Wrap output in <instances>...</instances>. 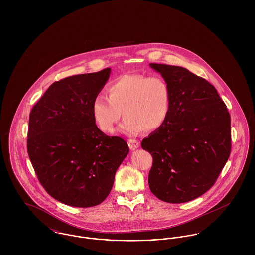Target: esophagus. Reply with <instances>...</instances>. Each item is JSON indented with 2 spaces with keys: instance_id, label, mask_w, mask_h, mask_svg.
Here are the masks:
<instances>
[{
  "instance_id": "obj_1",
  "label": "esophagus",
  "mask_w": 255,
  "mask_h": 255,
  "mask_svg": "<svg viewBox=\"0 0 255 255\" xmlns=\"http://www.w3.org/2000/svg\"><path fill=\"white\" fill-rule=\"evenodd\" d=\"M128 146H129L130 150H135L139 147V142L135 139H129L128 140Z\"/></svg>"
}]
</instances>
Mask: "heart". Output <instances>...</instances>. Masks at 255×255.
I'll list each match as a JSON object with an SVG mask.
<instances>
[{
    "label": "heart",
    "mask_w": 255,
    "mask_h": 255,
    "mask_svg": "<svg viewBox=\"0 0 255 255\" xmlns=\"http://www.w3.org/2000/svg\"><path fill=\"white\" fill-rule=\"evenodd\" d=\"M108 97L98 95L91 106L95 125L104 132L115 130L123 113L127 117L121 131L134 136L149 128L158 129L166 123L172 105L171 89L161 76L126 73L114 79Z\"/></svg>",
    "instance_id": "obj_1"
}]
</instances>
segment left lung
Listing matches in <instances>:
<instances>
[{"instance_id": "left-lung-1", "label": "left lung", "mask_w": 255, "mask_h": 255, "mask_svg": "<svg viewBox=\"0 0 255 255\" xmlns=\"http://www.w3.org/2000/svg\"><path fill=\"white\" fill-rule=\"evenodd\" d=\"M168 82L172 105L166 123L141 147L153 157L148 183L160 200H193L216 182L231 153V117L216 88L179 66L149 64Z\"/></svg>"}]
</instances>
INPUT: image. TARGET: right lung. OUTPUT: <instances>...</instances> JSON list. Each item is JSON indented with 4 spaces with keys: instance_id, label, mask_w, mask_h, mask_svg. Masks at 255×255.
Instances as JSON below:
<instances>
[{
    "instance_id": "obj_1",
    "label": "right lung",
    "mask_w": 255,
    "mask_h": 255,
    "mask_svg": "<svg viewBox=\"0 0 255 255\" xmlns=\"http://www.w3.org/2000/svg\"><path fill=\"white\" fill-rule=\"evenodd\" d=\"M111 69L54 82L29 115L27 151L38 180L58 201L73 207L103 202L129 152L121 137L95 125L91 106Z\"/></svg>"
}]
</instances>
